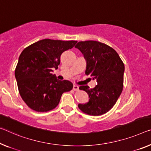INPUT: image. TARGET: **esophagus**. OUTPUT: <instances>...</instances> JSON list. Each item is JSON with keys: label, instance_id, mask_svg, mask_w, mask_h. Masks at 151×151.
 Segmentation results:
<instances>
[{"label": "esophagus", "instance_id": "1", "mask_svg": "<svg viewBox=\"0 0 151 151\" xmlns=\"http://www.w3.org/2000/svg\"><path fill=\"white\" fill-rule=\"evenodd\" d=\"M73 90H75V91H78V90H79V86H77V85H73Z\"/></svg>", "mask_w": 151, "mask_h": 151}]
</instances>
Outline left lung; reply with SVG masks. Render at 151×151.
Segmentation results:
<instances>
[{"mask_svg":"<svg viewBox=\"0 0 151 151\" xmlns=\"http://www.w3.org/2000/svg\"><path fill=\"white\" fill-rule=\"evenodd\" d=\"M75 47L80 50L86 62L85 73L97 82L94 88L88 86L79 87L87 92L89 101L78 104V107L90 115L105 114L114 106L122 92L124 63L113 48L100 42H79Z\"/></svg>","mask_w":151,"mask_h":151,"instance_id":"obj_1","label":"left lung"}]
</instances>
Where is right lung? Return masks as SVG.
I'll return each instance as SVG.
<instances>
[{
	"label": "right lung",
	"mask_w": 151,
	"mask_h": 151,
	"mask_svg": "<svg viewBox=\"0 0 151 151\" xmlns=\"http://www.w3.org/2000/svg\"><path fill=\"white\" fill-rule=\"evenodd\" d=\"M77 41L44 39L23 50L15 71L18 90L26 105L36 111L55 109L63 93L73 88L68 80H58L52 74L60 64L63 52L72 48Z\"/></svg>",
	"instance_id": "right-lung-1"
}]
</instances>
